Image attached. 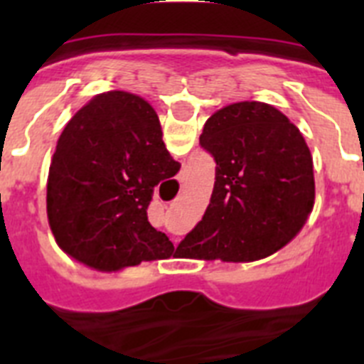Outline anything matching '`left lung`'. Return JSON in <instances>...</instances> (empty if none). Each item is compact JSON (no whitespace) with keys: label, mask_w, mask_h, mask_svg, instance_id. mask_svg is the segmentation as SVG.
<instances>
[{"label":"left lung","mask_w":364,"mask_h":364,"mask_svg":"<svg viewBox=\"0 0 364 364\" xmlns=\"http://www.w3.org/2000/svg\"><path fill=\"white\" fill-rule=\"evenodd\" d=\"M200 146L217 164L213 193L202 220L176 246L178 255L250 262L290 242L315 198L301 131L272 105L240 102L205 122Z\"/></svg>","instance_id":"8db88e82"}]
</instances>
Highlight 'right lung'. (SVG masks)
Masks as SVG:
<instances>
[{
    "instance_id": "1",
    "label": "right lung",
    "mask_w": 364,
    "mask_h": 364,
    "mask_svg": "<svg viewBox=\"0 0 364 364\" xmlns=\"http://www.w3.org/2000/svg\"><path fill=\"white\" fill-rule=\"evenodd\" d=\"M180 171L146 100L98 95L65 125L47 182V217L63 252L100 272L167 259L173 242L147 220L154 188Z\"/></svg>"
}]
</instances>
